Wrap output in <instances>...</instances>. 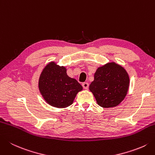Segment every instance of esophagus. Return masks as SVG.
Wrapping results in <instances>:
<instances>
[{
    "mask_svg": "<svg viewBox=\"0 0 155 155\" xmlns=\"http://www.w3.org/2000/svg\"><path fill=\"white\" fill-rule=\"evenodd\" d=\"M82 86L83 87V88L84 89H87L89 88V83H83L82 84Z\"/></svg>",
    "mask_w": 155,
    "mask_h": 155,
    "instance_id": "esophagus-1",
    "label": "esophagus"
}]
</instances>
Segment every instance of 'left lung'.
<instances>
[{"instance_id":"obj_1","label":"left lung","mask_w":155,"mask_h":155,"mask_svg":"<svg viewBox=\"0 0 155 155\" xmlns=\"http://www.w3.org/2000/svg\"><path fill=\"white\" fill-rule=\"evenodd\" d=\"M129 86L130 77L126 69L111 62L97 68L89 90L99 106L110 108L119 105L125 99Z\"/></svg>"}]
</instances>
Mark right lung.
Instances as JSON below:
<instances>
[{"label":"right lung","instance_id":"obj_1","mask_svg":"<svg viewBox=\"0 0 155 155\" xmlns=\"http://www.w3.org/2000/svg\"><path fill=\"white\" fill-rule=\"evenodd\" d=\"M38 87L47 104L57 108L72 105L77 93L83 90L77 80L66 74V68L54 61L48 63L41 72Z\"/></svg>","mask_w":155,"mask_h":155}]
</instances>
